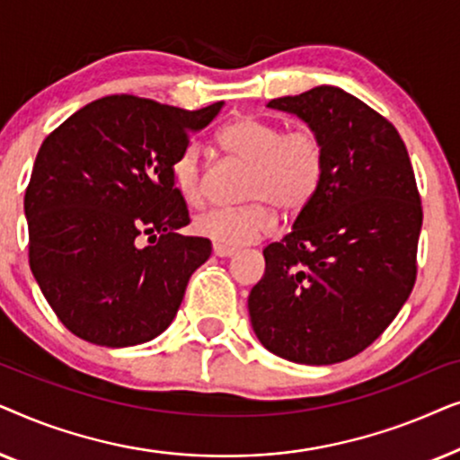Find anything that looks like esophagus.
Returning <instances> with one entry per match:
<instances>
[{"label":"esophagus","instance_id":"34e87169","mask_svg":"<svg viewBox=\"0 0 460 460\" xmlns=\"http://www.w3.org/2000/svg\"><path fill=\"white\" fill-rule=\"evenodd\" d=\"M213 253H216L217 257H232V255H236V249L216 243V244H213Z\"/></svg>","mask_w":460,"mask_h":460}]
</instances>
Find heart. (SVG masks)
Here are the masks:
<instances>
[{"label": "heart", "mask_w": 460, "mask_h": 460, "mask_svg": "<svg viewBox=\"0 0 460 460\" xmlns=\"http://www.w3.org/2000/svg\"><path fill=\"white\" fill-rule=\"evenodd\" d=\"M224 153L249 165L238 209H211L194 219V230L226 247H243L270 234L276 213L304 211L318 192L324 175L326 153L323 137L312 128L287 129L270 119L238 115L217 134ZM173 181L190 205L203 200V159L194 146L181 150L173 163Z\"/></svg>", "instance_id": "heart-1"}]
</instances>
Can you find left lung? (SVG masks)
I'll return each instance as SVG.
<instances>
[{
	"label": "left lung",
	"mask_w": 460,
	"mask_h": 460,
	"mask_svg": "<svg viewBox=\"0 0 460 460\" xmlns=\"http://www.w3.org/2000/svg\"><path fill=\"white\" fill-rule=\"evenodd\" d=\"M268 106L316 131L326 163L293 230L263 249L251 326L285 360L337 364L367 349L412 291L423 224L417 181L398 129L341 87L318 85Z\"/></svg>",
	"instance_id": "left-lung-1"
}]
</instances>
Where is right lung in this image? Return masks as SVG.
Here are the masks:
<instances>
[{
  "mask_svg": "<svg viewBox=\"0 0 460 460\" xmlns=\"http://www.w3.org/2000/svg\"><path fill=\"white\" fill-rule=\"evenodd\" d=\"M222 106L106 96L43 140L24 194L29 263L73 335L131 348L172 324L192 272L211 255L207 238L178 234L190 217L173 163Z\"/></svg>",
  "mask_w": 460,
  "mask_h": 460,
  "instance_id": "add662e5",
  "label": "right lung"
}]
</instances>
